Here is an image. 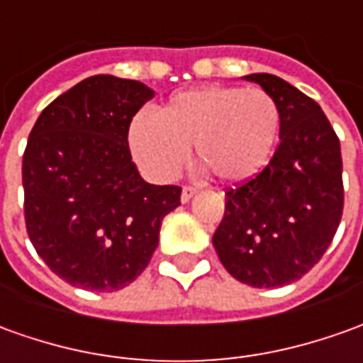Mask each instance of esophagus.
Returning <instances> with one entry per match:
<instances>
[{
	"label": "esophagus",
	"instance_id": "34e87169",
	"mask_svg": "<svg viewBox=\"0 0 363 363\" xmlns=\"http://www.w3.org/2000/svg\"><path fill=\"white\" fill-rule=\"evenodd\" d=\"M194 196H196V187L186 186L184 189H182V203H187V201H189Z\"/></svg>",
	"mask_w": 363,
	"mask_h": 363
}]
</instances>
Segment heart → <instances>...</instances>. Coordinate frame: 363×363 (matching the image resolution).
I'll use <instances>...</instances> for the list:
<instances>
[{
	"mask_svg": "<svg viewBox=\"0 0 363 363\" xmlns=\"http://www.w3.org/2000/svg\"><path fill=\"white\" fill-rule=\"evenodd\" d=\"M279 128L281 112L271 94L207 84L177 92L157 114H136L128 142L140 166L160 182L176 176L194 144L197 160L219 182L239 184L269 164Z\"/></svg>",
	"mask_w": 363,
	"mask_h": 363,
	"instance_id": "heart-1",
	"label": "heart"
}]
</instances>
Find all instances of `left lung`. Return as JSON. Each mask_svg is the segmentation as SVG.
<instances>
[{"label": "left lung", "instance_id": "8db88e82", "mask_svg": "<svg viewBox=\"0 0 363 363\" xmlns=\"http://www.w3.org/2000/svg\"><path fill=\"white\" fill-rule=\"evenodd\" d=\"M261 84L281 112V144L269 166L225 194L213 247L227 272L255 289L298 281L326 253L342 219L340 140L318 102L269 72Z\"/></svg>", "mask_w": 363, "mask_h": 363}]
</instances>
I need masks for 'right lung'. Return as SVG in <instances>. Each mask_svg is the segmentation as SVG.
Returning a JSON list of instances; mask_svg holds the SVG:
<instances>
[{"label":"right lung","mask_w":363,"mask_h":363,"mask_svg":"<svg viewBox=\"0 0 363 363\" xmlns=\"http://www.w3.org/2000/svg\"><path fill=\"white\" fill-rule=\"evenodd\" d=\"M154 91L94 74L41 112L23 154L25 225L35 251L84 291L128 286L148 267L182 187L144 182L128 128Z\"/></svg>","instance_id":"right-lung-1"}]
</instances>
